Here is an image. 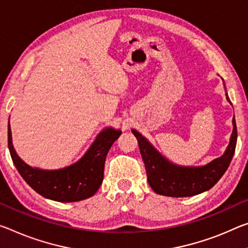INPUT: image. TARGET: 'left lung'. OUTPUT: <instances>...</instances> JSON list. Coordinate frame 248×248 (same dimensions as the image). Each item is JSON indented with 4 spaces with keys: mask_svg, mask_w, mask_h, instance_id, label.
I'll return each instance as SVG.
<instances>
[{
    "mask_svg": "<svg viewBox=\"0 0 248 248\" xmlns=\"http://www.w3.org/2000/svg\"><path fill=\"white\" fill-rule=\"evenodd\" d=\"M224 81V80H223ZM224 88L226 87L224 84ZM226 100L232 105L230 97L225 93ZM233 132L230 143L223 155L212 160L205 166L186 167L179 166L171 161L153 147L150 141L136 129H131L138 139L141 156L147 170L149 186L156 194L172 198H186L203 193L213 187L229 168L233 159L237 141V128L235 117H233Z\"/></svg>",
    "mask_w": 248,
    "mask_h": 248,
    "instance_id": "left-lung-1",
    "label": "left lung"
}]
</instances>
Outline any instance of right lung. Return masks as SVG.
Here are the masks:
<instances>
[{"instance_id": "right-lung-1", "label": "right lung", "mask_w": 248, "mask_h": 248, "mask_svg": "<svg viewBox=\"0 0 248 248\" xmlns=\"http://www.w3.org/2000/svg\"><path fill=\"white\" fill-rule=\"evenodd\" d=\"M120 135L119 129L105 128L77 162L57 170H44L31 167L19 158L12 142L10 119L7 125L9 150L18 173L38 194L65 203L81 201L96 193L104 180L106 156Z\"/></svg>"}]
</instances>
